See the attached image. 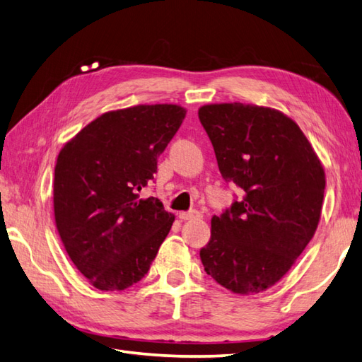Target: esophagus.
<instances>
[{"label":"esophagus","instance_id":"obj_1","mask_svg":"<svg viewBox=\"0 0 362 362\" xmlns=\"http://www.w3.org/2000/svg\"><path fill=\"white\" fill-rule=\"evenodd\" d=\"M202 214L196 211V210H191V211H180L179 213V219L182 221H191V219H201Z\"/></svg>","mask_w":362,"mask_h":362}]
</instances>
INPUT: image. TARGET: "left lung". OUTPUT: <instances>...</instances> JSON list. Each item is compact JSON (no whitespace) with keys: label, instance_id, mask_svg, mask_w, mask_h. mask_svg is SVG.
Wrapping results in <instances>:
<instances>
[{"label":"left lung","instance_id":"1","mask_svg":"<svg viewBox=\"0 0 362 362\" xmlns=\"http://www.w3.org/2000/svg\"><path fill=\"white\" fill-rule=\"evenodd\" d=\"M199 119L222 177L244 191L211 218L202 264L235 294H258L286 275L316 233L324 166L297 122L271 107L206 104Z\"/></svg>","mask_w":362,"mask_h":362}]
</instances>
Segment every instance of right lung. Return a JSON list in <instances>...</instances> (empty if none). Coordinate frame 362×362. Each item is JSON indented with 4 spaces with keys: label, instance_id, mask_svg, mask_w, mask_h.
<instances>
[{
    "label": "right lung",
    "instance_id": "add662e5",
    "mask_svg": "<svg viewBox=\"0 0 362 362\" xmlns=\"http://www.w3.org/2000/svg\"><path fill=\"white\" fill-rule=\"evenodd\" d=\"M187 110L141 104L105 112L59 152L54 219L78 271L101 291H122L148 274L174 214L157 197L141 199L157 158Z\"/></svg>",
    "mask_w": 362,
    "mask_h": 362
}]
</instances>
